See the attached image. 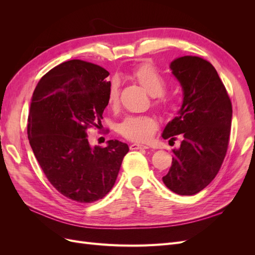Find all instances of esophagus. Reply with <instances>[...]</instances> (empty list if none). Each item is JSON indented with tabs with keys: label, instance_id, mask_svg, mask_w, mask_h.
I'll use <instances>...</instances> for the list:
<instances>
[{
	"label": "esophagus",
	"instance_id": "34e87169",
	"mask_svg": "<svg viewBox=\"0 0 255 255\" xmlns=\"http://www.w3.org/2000/svg\"><path fill=\"white\" fill-rule=\"evenodd\" d=\"M129 149L130 150H139V149H149V146L146 144H142V143H138V142H135V143H132L129 145Z\"/></svg>",
	"mask_w": 255,
	"mask_h": 255
}]
</instances>
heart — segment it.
Segmentation results:
<instances>
[{"label": "heart", "mask_w": 255, "mask_h": 255, "mask_svg": "<svg viewBox=\"0 0 255 255\" xmlns=\"http://www.w3.org/2000/svg\"><path fill=\"white\" fill-rule=\"evenodd\" d=\"M130 76L152 97L161 96L165 91V80L150 64L138 66L130 73ZM107 103L111 107H117L119 104V83L116 80L112 81L107 92ZM156 104L165 107L167 101L159 99ZM156 128L157 122L151 116H128L120 123L119 132L129 140L145 141L152 137Z\"/></svg>", "instance_id": "b5f03b06"}]
</instances>
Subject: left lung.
<instances>
[{"instance_id": "1", "label": "left lung", "mask_w": 255, "mask_h": 255, "mask_svg": "<svg viewBox=\"0 0 255 255\" xmlns=\"http://www.w3.org/2000/svg\"><path fill=\"white\" fill-rule=\"evenodd\" d=\"M170 70L182 87L183 102L161 137L174 140L173 136L180 135L182 141L172 149V165L163 182L177 195L191 196L215 179L225 159L232 104L210 61L191 55L177 57Z\"/></svg>"}]
</instances>
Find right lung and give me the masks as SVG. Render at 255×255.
I'll list each match as a JSON object with an SVG mask.
<instances>
[{
  "instance_id": "obj_1",
  "label": "right lung",
  "mask_w": 255,
  "mask_h": 255,
  "mask_svg": "<svg viewBox=\"0 0 255 255\" xmlns=\"http://www.w3.org/2000/svg\"><path fill=\"white\" fill-rule=\"evenodd\" d=\"M110 72L72 59L44 74L30 101L27 136L35 157L61 195L80 203L98 201L117 179L128 145L117 139L91 145L87 128L101 126Z\"/></svg>"
}]
</instances>
